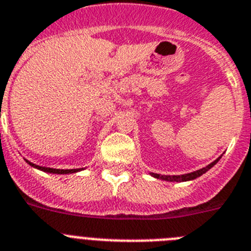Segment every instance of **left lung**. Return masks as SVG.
I'll list each match as a JSON object with an SVG mask.
<instances>
[{"instance_id":"8db88e82","label":"left lung","mask_w":251,"mask_h":251,"mask_svg":"<svg viewBox=\"0 0 251 251\" xmlns=\"http://www.w3.org/2000/svg\"><path fill=\"white\" fill-rule=\"evenodd\" d=\"M219 160L220 158L216 159V160L211 163V164L207 165V167L202 168V169H198V171L192 172V173H188V174H182V176H159V174H155V173H150V174H151L152 177L159 178V179H163V180H169V182H186V180L196 179L197 177H200V176H202L203 173H206V172L208 171V169H211V168L216 164Z\"/></svg>"}]
</instances>
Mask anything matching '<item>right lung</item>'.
Segmentation results:
<instances>
[{
    "label": "right lung",
    "mask_w": 251,
    "mask_h": 251,
    "mask_svg": "<svg viewBox=\"0 0 251 251\" xmlns=\"http://www.w3.org/2000/svg\"><path fill=\"white\" fill-rule=\"evenodd\" d=\"M26 162L29 163L31 167L34 168H38L40 171L43 172H48V173H56V174H69V173H75V172L80 171V169H54V168H47V167H40V165H36V164H32L30 163L29 160H26ZM83 169V168H82Z\"/></svg>",
    "instance_id": "obj_1"
}]
</instances>
